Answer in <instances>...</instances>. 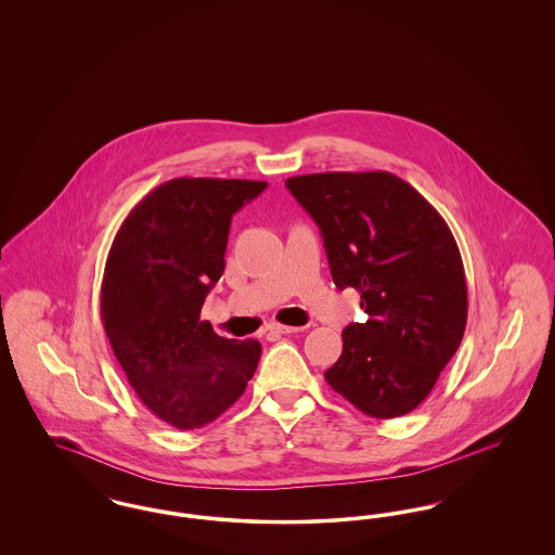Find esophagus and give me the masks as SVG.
Wrapping results in <instances>:
<instances>
[{
    "label": "esophagus",
    "instance_id": "esophagus-1",
    "mask_svg": "<svg viewBox=\"0 0 555 555\" xmlns=\"http://www.w3.org/2000/svg\"><path fill=\"white\" fill-rule=\"evenodd\" d=\"M299 331H304V326H289V324H279V322H272L268 326L270 335H291V333H299Z\"/></svg>",
    "mask_w": 555,
    "mask_h": 555
}]
</instances>
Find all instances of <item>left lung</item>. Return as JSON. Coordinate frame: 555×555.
Wrapping results in <instances>:
<instances>
[{"label": "left lung", "mask_w": 555, "mask_h": 555, "mask_svg": "<svg viewBox=\"0 0 555 555\" xmlns=\"http://www.w3.org/2000/svg\"><path fill=\"white\" fill-rule=\"evenodd\" d=\"M287 186L324 237L337 289L360 291L369 314L345 328L326 383L372 418L416 410L466 331V276L448 222L383 170L301 175Z\"/></svg>", "instance_id": "8db88e82"}]
</instances>
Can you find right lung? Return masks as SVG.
Segmentation results:
<instances>
[{
  "label": "right lung",
  "instance_id": "right-lung-1",
  "mask_svg": "<svg viewBox=\"0 0 555 555\" xmlns=\"http://www.w3.org/2000/svg\"><path fill=\"white\" fill-rule=\"evenodd\" d=\"M266 186L172 179L129 211L112 241L100 301L107 339L145 408L181 430L227 412L258 369L260 341L218 337L199 314L222 276L233 214Z\"/></svg>",
  "mask_w": 555,
  "mask_h": 555
}]
</instances>
